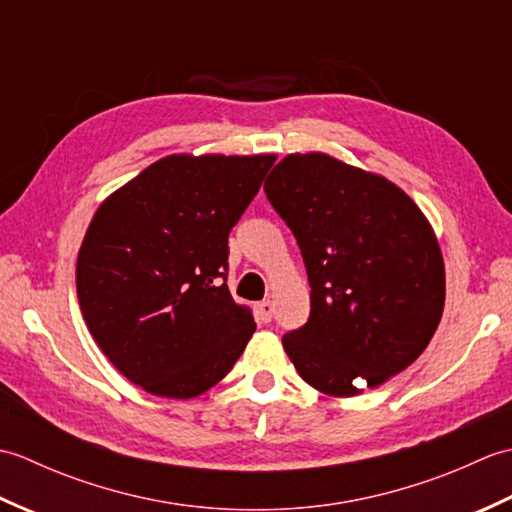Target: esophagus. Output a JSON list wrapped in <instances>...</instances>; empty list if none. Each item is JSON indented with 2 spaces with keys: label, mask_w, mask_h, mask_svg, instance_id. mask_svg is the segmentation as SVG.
I'll return each instance as SVG.
<instances>
[{
  "label": "esophagus",
  "mask_w": 512,
  "mask_h": 512,
  "mask_svg": "<svg viewBox=\"0 0 512 512\" xmlns=\"http://www.w3.org/2000/svg\"><path fill=\"white\" fill-rule=\"evenodd\" d=\"M255 310H257V319L259 321L270 323V321H273V314H275V303L273 301H259L257 306H255Z\"/></svg>",
  "instance_id": "obj_1"
}]
</instances>
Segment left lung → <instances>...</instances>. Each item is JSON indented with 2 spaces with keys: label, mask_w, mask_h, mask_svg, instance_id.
Here are the masks:
<instances>
[{
  "label": "left lung",
  "mask_w": 512,
  "mask_h": 512,
  "mask_svg": "<svg viewBox=\"0 0 512 512\" xmlns=\"http://www.w3.org/2000/svg\"><path fill=\"white\" fill-rule=\"evenodd\" d=\"M266 198L295 235L310 281V317L284 334L299 376L328 396L378 387L429 345L444 308V262L409 195L325 154H290Z\"/></svg>",
  "instance_id": "1"
}]
</instances>
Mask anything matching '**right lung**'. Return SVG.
Returning <instances> with one entry per match:
<instances>
[{
  "label": "right lung",
  "mask_w": 512,
  "mask_h": 512,
  "mask_svg": "<svg viewBox=\"0 0 512 512\" xmlns=\"http://www.w3.org/2000/svg\"><path fill=\"white\" fill-rule=\"evenodd\" d=\"M275 156H167L94 213L76 259L83 319L112 365L162 398L204 394L255 332L226 286L228 233Z\"/></svg>",
  "instance_id": "right-lung-1"
}]
</instances>
